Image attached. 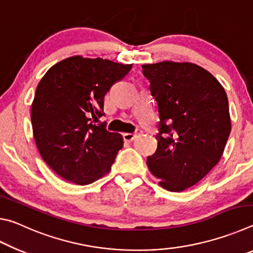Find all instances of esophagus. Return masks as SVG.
Here are the masks:
<instances>
[{
  "instance_id": "1",
  "label": "esophagus",
  "mask_w": 253,
  "mask_h": 253,
  "mask_svg": "<svg viewBox=\"0 0 253 253\" xmlns=\"http://www.w3.org/2000/svg\"><path fill=\"white\" fill-rule=\"evenodd\" d=\"M139 134V131H138ZM137 137V134L135 132V134H131V132H124L123 134V138L125 142H132L135 138Z\"/></svg>"
}]
</instances>
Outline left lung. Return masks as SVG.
Masks as SVG:
<instances>
[{
	"label": "left lung",
	"mask_w": 253,
	"mask_h": 253,
	"mask_svg": "<svg viewBox=\"0 0 253 253\" xmlns=\"http://www.w3.org/2000/svg\"><path fill=\"white\" fill-rule=\"evenodd\" d=\"M142 68L160 114L157 149L147 165L163 188L182 192L207 176L223 154L231 131L228 97L215 77L195 63Z\"/></svg>",
	"instance_id": "1"
}]
</instances>
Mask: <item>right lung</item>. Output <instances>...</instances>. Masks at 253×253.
<instances>
[{
  "mask_svg": "<svg viewBox=\"0 0 253 253\" xmlns=\"http://www.w3.org/2000/svg\"><path fill=\"white\" fill-rule=\"evenodd\" d=\"M131 67L74 55L42 77L31 106L33 137L60 177L87 185L109 173L123 137L95 123L104 115L105 95Z\"/></svg>",
  "mask_w": 253,
  "mask_h": 253,
  "instance_id": "right-lung-1",
  "label": "right lung"
}]
</instances>
